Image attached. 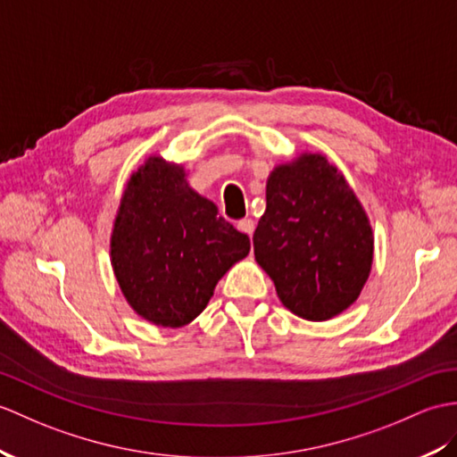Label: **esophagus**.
I'll use <instances>...</instances> for the list:
<instances>
[{
    "label": "esophagus",
    "instance_id": "obj_1",
    "mask_svg": "<svg viewBox=\"0 0 457 457\" xmlns=\"http://www.w3.org/2000/svg\"><path fill=\"white\" fill-rule=\"evenodd\" d=\"M237 229H239V231H243V233H247V236L251 237V236H253V231H254V221H253L251 218L239 220V221H237Z\"/></svg>",
    "mask_w": 457,
    "mask_h": 457
}]
</instances>
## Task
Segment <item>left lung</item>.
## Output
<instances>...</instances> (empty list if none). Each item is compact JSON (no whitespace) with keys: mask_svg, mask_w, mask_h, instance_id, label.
Listing matches in <instances>:
<instances>
[{"mask_svg":"<svg viewBox=\"0 0 457 457\" xmlns=\"http://www.w3.org/2000/svg\"><path fill=\"white\" fill-rule=\"evenodd\" d=\"M253 249L284 307L327 321L362 292L374 233L345 175L323 154H300L272 169Z\"/></svg>","mask_w":457,"mask_h":457,"instance_id":"8db88e82","label":"left lung"}]
</instances>
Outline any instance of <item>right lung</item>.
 <instances>
[{
    "instance_id": "1",
    "label": "right lung",
    "mask_w": 457,
    "mask_h": 457,
    "mask_svg": "<svg viewBox=\"0 0 457 457\" xmlns=\"http://www.w3.org/2000/svg\"><path fill=\"white\" fill-rule=\"evenodd\" d=\"M251 243L190 188L183 165L150 155L126 183L111 236V264L132 310L157 327H185Z\"/></svg>"
}]
</instances>
